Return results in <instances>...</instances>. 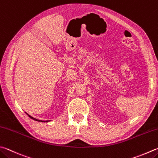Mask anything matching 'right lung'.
Wrapping results in <instances>:
<instances>
[{
    "label": "right lung",
    "instance_id": "obj_1",
    "mask_svg": "<svg viewBox=\"0 0 158 158\" xmlns=\"http://www.w3.org/2000/svg\"><path fill=\"white\" fill-rule=\"evenodd\" d=\"M26 113V112H25ZM27 114V113H26ZM27 115L29 118H31V119H33V120H35V121H38V122H42V123H48V122L49 121V120H46V121H43V120H38V119H35V118H33L32 116H31L30 115H29L28 114H27Z\"/></svg>",
    "mask_w": 158,
    "mask_h": 158
}]
</instances>
